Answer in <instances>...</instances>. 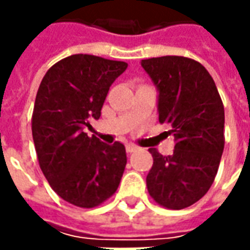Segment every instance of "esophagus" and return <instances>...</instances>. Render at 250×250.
Listing matches in <instances>:
<instances>
[{
    "label": "esophagus",
    "instance_id": "esophagus-1",
    "mask_svg": "<svg viewBox=\"0 0 250 250\" xmlns=\"http://www.w3.org/2000/svg\"><path fill=\"white\" fill-rule=\"evenodd\" d=\"M138 149H139V147L135 146V145H126V151H128V153H133V151H136Z\"/></svg>",
    "mask_w": 250,
    "mask_h": 250
}]
</instances>
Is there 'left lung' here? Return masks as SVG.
<instances>
[{
	"mask_svg": "<svg viewBox=\"0 0 250 250\" xmlns=\"http://www.w3.org/2000/svg\"><path fill=\"white\" fill-rule=\"evenodd\" d=\"M159 90V121L171 126V156L149 149L153 167L146 184L160 206L181 210L205 196L214 182L224 150V105L211 75L187 57L142 60Z\"/></svg>",
	"mask_w": 250,
	"mask_h": 250,
	"instance_id": "left-lung-1",
	"label": "left lung"
}]
</instances>
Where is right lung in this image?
Instances as JSON below:
<instances>
[{
	"instance_id": "1",
	"label": "right lung",
	"mask_w": 250,
	"mask_h": 250,
	"mask_svg": "<svg viewBox=\"0 0 250 250\" xmlns=\"http://www.w3.org/2000/svg\"><path fill=\"white\" fill-rule=\"evenodd\" d=\"M126 66L75 54L54 63L37 90L32 133L39 164L54 192L73 206H99L118 189L125 146L103 143L83 129L100 118L110 86Z\"/></svg>"
}]
</instances>
